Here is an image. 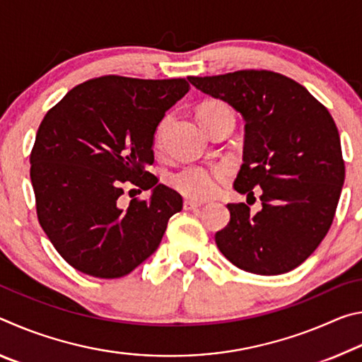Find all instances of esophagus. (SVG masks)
<instances>
[{"label":"esophagus","instance_id":"1","mask_svg":"<svg viewBox=\"0 0 362 362\" xmlns=\"http://www.w3.org/2000/svg\"><path fill=\"white\" fill-rule=\"evenodd\" d=\"M198 207H201V203H196V201H192V199L183 201V209L185 211H196Z\"/></svg>","mask_w":362,"mask_h":362}]
</instances>
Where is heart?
<instances>
[{
    "mask_svg": "<svg viewBox=\"0 0 362 362\" xmlns=\"http://www.w3.org/2000/svg\"><path fill=\"white\" fill-rule=\"evenodd\" d=\"M203 108H223L230 110L222 102H211ZM201 108V110H203ZM228 175L225 168H206V166H188L170 177L173 187L183 196L192 199H209L218 193L222 182Z\"/></svg>",
    "mask_w": 362,
    "mask_h": 362,
    "instance_id": "1",
    "label": "heart"
}]
</instances>
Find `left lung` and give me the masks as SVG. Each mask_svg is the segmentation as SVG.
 <instances>
[{
  "mask_svg": "<svg viewBox=\"0 0 362 362\" xmlns=\"http://www.w3.org/2000/svg\"><path fill=\"white\" fill-rule=\"evenodd\" d=\"M196 89L228 103L244 122L243 166L235 189L260 192L262 211L228 204L216 243L244 272L273 276L297 268L332 225L345 182L332 116L302 84L268 70L189 76Z\"/></svg>",
  "mask_w": 362,
  "mask_h": 362,
  "instance_id": "obj_1",
  "label": "left lung"
}]
</instances>
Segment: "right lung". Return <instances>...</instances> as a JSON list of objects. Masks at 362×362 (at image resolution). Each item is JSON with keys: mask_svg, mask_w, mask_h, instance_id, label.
I'll use <instances>...</instances> for the list:
<instances>
[{"mask_svg": "<svg viewBox=\"0 0 362 362\" xmlns=\"http://www.w3.org/2000/svg\"><path fill=\"white\" fill-rule=\"evenodd\" d=\"M187 79L100 76L73 88L46 113L30 155L36 214L57 252L78 272L113 279L158 249L182 196L148 166L168 110ZM151 189V199L120 204L122 185Z\"/></svg>", "mask_w": 362, "mask_h": 362, "instance_id": "obj_1", "label": "right lung"}]
</instances>
